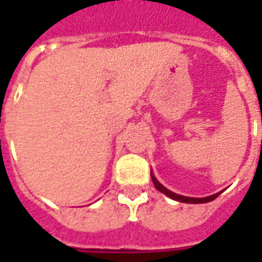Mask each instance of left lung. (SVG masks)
Returning <instances> with one entry per match:
<instances>
[{
  "mask_svg": "<svg viewBox=\"0 0 262 262\" xmlns=\"http://www.w3.org/2000/svg\"><path fill=\"white\" fill-rule=\"evenodd\" d=\"M151 178H152V182H154V185H155V187L158 189L159 191H162V193H164L166 195H168L170 199L172 200H177V201H181V203H187V204H203V203H209V201H212V200H215L217 195L222 193H216V194H212V195H208V197H203V199H195V197H186V195H181V194H177V193H174V191H170L168 189H166V187L162 185V183L158 181V179L155 178V175L152 174L151 172Z\"/></svg>",
  "mask_w": 262,
  "mask_h": 262,
  "instance_id": "obj_1",
  "label": "left lung"
}]
</instances>
